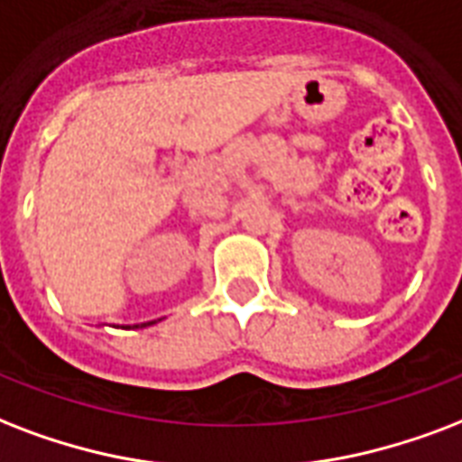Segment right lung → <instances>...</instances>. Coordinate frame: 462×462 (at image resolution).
I'll return each instance as SVG.
<instances>
[{
    "instance_id": "add662e5",
    "label": "right lung",
    "mask_w": 462,
    "mask_h": 462,
    "mask_svg": "<svg viewBox=\"0 0 462 462\" xmlns=\"http://www.w3.org/2000/svg\"><path fill=\"white\" fill-rule=\"evenodd\" d=\"M142 325H152V323H142Z\"/></svg>"
}]
</instances>
